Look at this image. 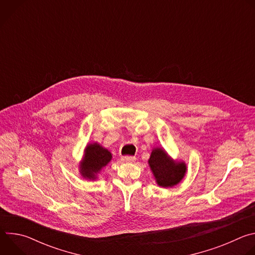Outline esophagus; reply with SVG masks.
Returning a JSON list of instances; mask_svg holds the SVG:
<instances>
[{
  "label": "esophagus",
  "instance_id": "1",
  "mask_svg": "<svg viewBox=\"0 0 255 255\" xmlns=\"http://www.w3.org/2000/svg\"><path fill=\"white\" fill-rule=\"evenodd\" d=\"M121 160L124 162H134L136 160V157L135 156H123L121 158Z\"/></svg>",
  "mask_w": 255,
  "mask_h": 255
}]
</instances>
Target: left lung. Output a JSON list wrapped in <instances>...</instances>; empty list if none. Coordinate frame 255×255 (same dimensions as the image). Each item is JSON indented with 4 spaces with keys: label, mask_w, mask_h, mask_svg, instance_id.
<instances>
[{
    "label": "left lung",
    "mask_w": 255,
    "mask_h": 255,
    "mask_svg": "<svg viewBox=\"0 0 255 255\" xmlns=\"http://www.w3.org/2000/svg\"><path fill=\"white\" fill-rule=\"evenodd\" d=\"M158 186L171 188L184 178L187 171L185 162L172 160L161 148H154L148 160Z\"/></svg>",
    "instance_id": "obj_1"
}]
</instances>
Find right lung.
Segmentation results:
<instances>
[{"label":"right lung","instance_id":"1","mask_svg":"<svg viewBox=\"0 0 255 255\" xmlns=\"http://www.w3.org/2000/svg\"><path fill=\"white\" fill-rule=\"evenodd\" d=\"M112 159V154L98 143L89 144L86 147L81 163V174L85 178L96 179L97 174Z\"/></svg>","mask_w":255,"mask_h":255}]
</instances>
